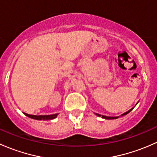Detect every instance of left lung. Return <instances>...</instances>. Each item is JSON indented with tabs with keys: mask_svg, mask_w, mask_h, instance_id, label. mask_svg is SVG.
Instances as JSON below:
<instances>
[{
	"mask_svg": "<svg viewBox=\"0 0 157 157\" xmlns=\"http://www.w3.org/2000/svg\"><path fill=\"white\" fill-rule=\"evenodd\" d=\"M132 109H133V108L130 109V110H128V112H124V113H123L122 115H121V116H123V115H127V114L129 113V112H131V111L132 110ZM96 115H97V116H99V117L102 116V118H105V119H116V118H119V116H117V117H109V116H105V115H99V114H97V113H96Z\"/></svg>",
	"mask_w": 157,
	"mask_h": 157,
	"instance_id": "obj_1",
	"label": "left lung"
}]
</instances>
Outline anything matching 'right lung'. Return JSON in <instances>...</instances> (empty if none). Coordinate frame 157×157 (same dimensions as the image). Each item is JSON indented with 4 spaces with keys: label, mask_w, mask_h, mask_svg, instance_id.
<instances>
[{
    "label": "right lung",
    "mask_w": 157,
    "mask_h": 157,
    "mask_svg": "<svg viewBox=\"0 0 157 157\" xmlns=\"http://www.w3.org/2000/svg\"><path fill=\"white\" fill-rule=\"evenodd\" d=\"M25 115H26L29 118H33V119H36V120H52L54 119L57 117L58 114H54V115H29V114L24 113Z\"/></svg>",
    "instance_id": "add662e5"
}]
</instances>
